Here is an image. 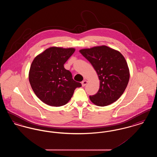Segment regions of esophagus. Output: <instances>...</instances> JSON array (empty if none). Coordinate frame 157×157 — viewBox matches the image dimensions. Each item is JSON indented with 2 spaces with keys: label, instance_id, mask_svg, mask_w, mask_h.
I'll return each instance as SVG.
<instances>
[{
  "label": "esophagus",
  "instance_id": "1",
  "mask_svg": "<svg viewBox=\"0 0 157 157\" xmlns=\"http://www.w3.org/2000/svg\"><path fill=\"white\" fill-rule=\"evenodd\" d=\"M87 83H88V81H87L86 80H84V81H83L82 82V86H85L87 84Z\"/></svg>",
  "mask_w": 157,
  "mask_h": 157
}]
</instances>
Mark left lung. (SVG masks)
<instances>
[{
  "label": "left lung",
  "mask_w": 157,
  "mask_h": 157,
  "mask_svg": "<svg viewBox=\"0 0 157 157\" xmlns=\"http://www.w3.org/2000/svg\"><path fill=\"white\" fill-rule=\"evenodd\" d=\"M79 52L91 63L100 81L97 93L90 96L91 102L105 106L117 101L129 79V68L123 55L106 46L83 49Z\"/></svg>",
  "instance_id": "1"
}]
</instances>
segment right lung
Here are the masks:
<instances>
[{"label": "right lung", "mask_w": 157, "mask_h": 157, "mask_svg": "<svg viewBox=\"0 0 157 157\" xmlns=\"http://www.w3.org/2000/svg\"><path fill=\"white\" fill-rule=\"evenodd\" d=\"M74 48L51 47L33 60L29 80L35 94L43 102L53 106L67 104L76 88L82 86L75 81L64 64L75 52Z\"/></svg>", "instance_id": "right-lung-1"}]
</instances>
